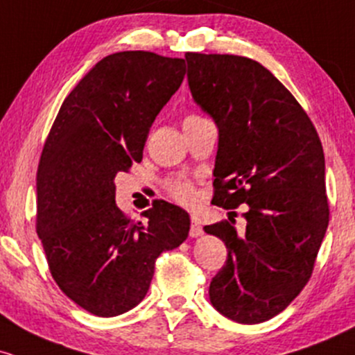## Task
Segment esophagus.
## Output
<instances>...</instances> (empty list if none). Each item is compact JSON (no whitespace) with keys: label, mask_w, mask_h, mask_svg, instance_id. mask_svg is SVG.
<instances>
[{"label":"esophagus","mask_w":355,"mask_h":355,"mask_svg":"<svg viewBox=\"0 0 355 355\" xmlns=\"http://www.w3.org/2000/svg\"><path fill=\"white\" fill-rule=\"evenodd\" d=\"M203 230H202V225H200V220L198 217H195V215H191V223H190V237H198V235H202Z\"/></svg>","instance_id":"esophagus-1"}]
</instances>
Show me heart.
I'll return each instance as SVG.
<instances>
[{"label": "heart", "mask_w": 355, "mask_h": 355, "mask_svg": "<svg viewBox=\"0 0 355 355\" xmlns=\"http://www.w3.org/2000/svg\"><path fill=\"white\" fill-rule=\"evenodd\" d=\"M197 118H200L198 115H195V113H187L185 116H183V123H187V121H191V120H197ZM166 190H168V195L173 198V200H177L178 203H183V205H189L195 200V197H197V193H195V185L191 183L190 180H182V178H177V180H170L166 183Z\"/></svg>", "instance_id": "obj_1"}]
</instances>
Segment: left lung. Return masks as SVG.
Instances as JSON below:
<instances>
[{
  "label": "left lung",
  "mask_w": 355,
  "mask_h": 355,
  "mask_svg": "<svg viewBox=\"0 0 355 355\" xmlns=\"http://www.w3.org/2000/svg\"><path fill=\"white\" fill-rule=\"evenodd\" d=\"M193 100L218 126L211 203H247V225L203 227L225 242V266L210 300L239 324H260L287 307L311 279L329 225L319 133L291 92L259 61L185 55ZM235 215V211H230Z\"/></svg>",
  "instance_id": "8db88e82"
}]
</instances>
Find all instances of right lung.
<instances>
[{
	"instance_id": "right-lung-1",
	"label": "right lung",
	"mask_w": 355,
	"mask_h": 355,
	"mask_svg": "<svg viewBox=\"0 0 355 355\" xmlns=\"http://www.w3.org/2000/svg\"><path fill=\"white\" fill-rule=\"evenodd\" d=\"M185 78V60L152 51L105 56L71 89L36 173V232L53 280L98 317L144 300L155 262L187 239L185 210L153 200L132 220L115 203V177L140 164L150 126Z\"/></svg>"
}]
</instances>
